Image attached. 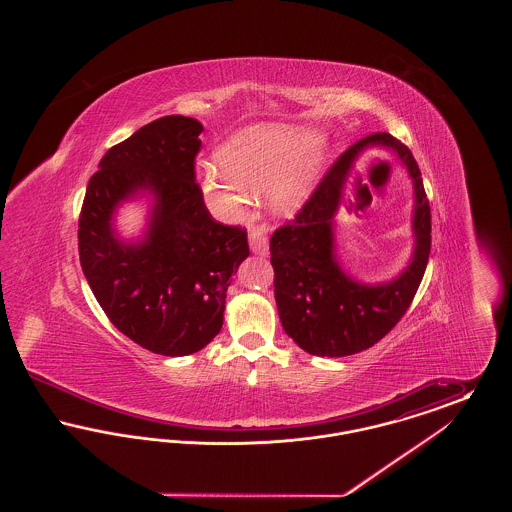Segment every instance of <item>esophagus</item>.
I'll list each match as a JSON object with an SVG mask.
<instances>
[{
  "instance_id": "obj_1",
  "label": "esophagus",
  "mask_w": 512,
  "mask_h": 512,
  "mask_svg": "<svg viewBox=\"0 0 512 512\" xmlns=\"http://www.w3.org/2000/svg\"><path fill=\"white\" fill-rule=\"evenodd\" d=\"M247 238H249V247L253 253L263 255V257L268 255V238L261 226H249Z\"/></svg>"
}]
</instances>
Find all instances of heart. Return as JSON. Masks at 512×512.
<instances>
[{
  "instance_id": "heart-1",
  "label": "heart",
  "mask_w": 512,
  "mask_h": 512,
  "mask_svg": "<svg viewBox=\"0 0 512 512\" xmlns=\"http://www.w3.org/2000/svg\"><path fill=\"white\" fill-rule=\"evenodd\" d=\"M220 167H203L199 186L226 215L244 209L249 192L270 188V205L295 213L320 178L326 146L307 126H249L220 147Z\"/></svg>"
}]
</instances>
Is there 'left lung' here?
<instances>
[{
    "instance_id": "obj_1",
    "label": "left lung",
    "mask_w": 512,
    "mask_h": 512,
    "mask_svg": "<svg viewBox=\"0 0 512 512\" xmlns=\"http://www.w3.org/2000/svg\"><path fill=\"white\" fill-rule=\"evenodd\" d=\"M388 146L406 163L415 186L414 261L388 285L366 287L349 279L335 259L333 215L358 153ZM430 201L411 149L388 132L370 134L345 149L295 219L270 238L274 299L286 334L317 357H345L382 340L413 303L432 245Z\"/></svg>"
}]
</instances>
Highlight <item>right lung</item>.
Segmentation results:
<instances>
[{"label":"right lung","instance_id":"right-lung-1","mask_svg":"<svg viewBox=\"0 0 512 512\" xmlns=\"http://www.w3.org/2000/svg\"><path fill=\"white\" fill-rule=\"evenodd\" d=\"M201 122L169 115L111 147L92 174L80 219L82 272L103 313L147 351L184 357L222 328L230 276L249 255L247 232L211 217L195 182ZM149 191L147 238L124 245L112 230L118 203Z\"/></svg>","mask_w":512,"mask_h":512}]
</instances>
